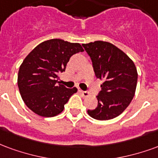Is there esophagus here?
I'll return each instance as SVG.
<instances>
[{
  "instance_id": "obj_1",
  "label": "esophagus",
  "mask_w": 158,
  "mask_h": 158,
  "mask_svg": "<svg viewBox=\"0 0 158 158\" xmlns=\"http://www.w3.org/2000/svg\"><path fill=\"white\" fill-rule=\"evenodd\" d=\"M81 93V95L83 97H88L90 95V93L88 92V91H81V90H79Z\"/></svg>"
}]
</instances>
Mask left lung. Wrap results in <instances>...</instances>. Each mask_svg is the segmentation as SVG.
<instances>
[{
  "mask_svg": "<svg viewBox=\"0 0 158 158\" xmlns=\"http://www.w3.org/2000/svg\"><path fill=\"white\" fill-rule=\"evenodd\" d=\"M82 46L92 60L97 78L104 80L97 96L98 107L87 113L98 120L115 118L133 99L137 84L136 67L126 54L109 42L95 41Z\"/></svg>",
  "mask_w": 158,
  "mask_h": 158,
  "instance_id": "obj_1",
  "label": "left lung"
}]
</instances>
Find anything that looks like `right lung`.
<instances>
[{"label": "right lung", "mask_w": 158, "mask_h": 158, "mask_svg": "<svg viewBox=\"0 0 158 158\" xmlns=\"http://www.w3.org/2000/svg\"><path fill=\"white\" fill-rule=\"evenodd\" d=\"M83 51L78 43L54 39L40 44L27 55L19 68L18 85L28 109L43 117H54L63 111L77 89L60 84L59 74L65 71L72 55Z\"/></svg>", "instance_id": "right-lung-1"}]
</instances>
